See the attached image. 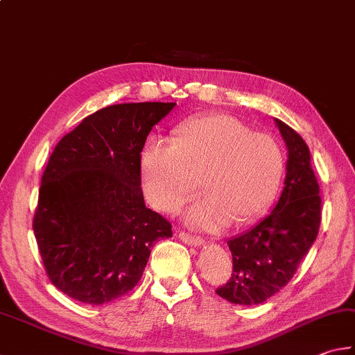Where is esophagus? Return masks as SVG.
Listing matches in <instances>:
<instances>
[{"label":"esophagus","instance_id":"1","mask_svg":"<svg viewBox=\"0 0 355 355\" xmlns=\"http://www.w3.org/2000/svg\"><path fill=\"white\" fill-rule=\"evenodd\" d=\"M179 238L182 239L185 244L193 245V247H199V245H202V243H204V239H202V238L189 235V233H185V232H180V233H179Z\"/></svg>","mask_w":355,"mask_h":355}]
</instances>
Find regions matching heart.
I'll list each match as a JSON object with an SVG mask.
<instances>
[{"label": "heart", "instance_id": "heart-1", "mask_svg": "<svg viewBox=\"0 0 355 355\" xmlns=\"http://www.w3.org/2000/svg\"><path fill=\"white\" fill-rule=\"evenodd\" d=\"M144 191L150 202L175 211L196 195L209 193L189 213L190 224L218 229L232 219L244 225L275 202L286 171L282 144L267 132L227 114L185 120L171 144L151 140L140 156Z\"/></svg>", "mask_w": 355, "mask_h": 355}]
</instances>
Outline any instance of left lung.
<instances>
[{"label":"left lung","instance_id":"obj_1","mask_svg":"<svg viewBox=\"0 0 355 355\" xmlns=\"http://www.w3.org/2000/svg\"><path fill=\"white\" fill-rule=\"evenodd\" d=\"M275 123L287 148L284 189L259 224L227 241L233 273L216 293L235 304H261L283 289L317 239L322 220V198L309 148L289 125L278 119Z\"/></svg>","mask_w":355,"mask_h":355}]
</instances>
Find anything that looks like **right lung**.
Masks as SVG:
<instances>
[{
	"label": "right lung",
	"instance_id": "1",
	"mask_svg": "<svg viewBox=\"0 0 355 355\" xmlns=\"http://www.w3.org/2000/svg\"><path fill=\"white\" fill-rule=\"evenodd\" d=\"M176 103L106 106L57 144L43 173L33 233L51 283L86 304L135 287L171 224L145 207L140 153Z\"/></svg>",
	"mask_w": 355,
	"mask_h": 355
}]
</instances>
